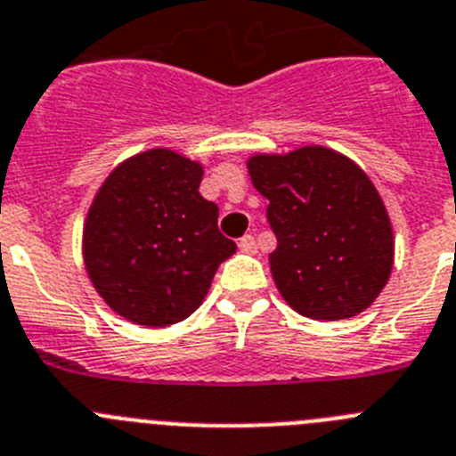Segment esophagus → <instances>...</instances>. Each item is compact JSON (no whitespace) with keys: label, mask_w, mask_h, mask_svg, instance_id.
Wrapping results in <instances>:
<instances>
[{"label":"esophagus","mask_w":456,"mask_h":456,"mask_svg":"<svg viewBox=\"0 0 456 456\" xmlns=\"http://www.w3.org/2000/svg\"><path fill=\"white\" fill-rule=\"evenodd\" d=\"M238 248L245 254H256V240H254V236H243L238 240Z\"/></svg>","instance_id":"34e87169"}]
</instances>
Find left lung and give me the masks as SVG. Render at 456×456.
<instances>
[{
  "label": "left lung",
  "mask_w": 456,
  "mask_h": 456,
  "mask_svg": "<svg viewBox=\"0 0 456 456\" xmlns=\"http://www.w3.org/2000/svg\"><path fill=\"white\" fill-rule=\"evenodd\" d=\"M248 172L268 200L277 236L274 286L314 320L359 315L384 290L395 258L391 218L375 183L350 157L322 145L252 154Z\"/></svg>",
  "instance_id": "left-lung-1"
}]
</instances>
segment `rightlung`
<instances>
[{
  "instance_id": "add662e5",
  "label": "right lung",
  "mask_w": 456,
  "mask_h": 456,
  "mask_svg": "<svg viewBox=\"0 0 456 456\" xmlns=\"http://www.w3.org/2000/svg\"><path fill=\"white\" fill-rule=\"evenodd\" d=\"M204 167L167 147L110 170L84 223V265L100 297L141 327L186 320L236 252L218 232V207L200 195Z\"/></svg>"
}]
</instances>
